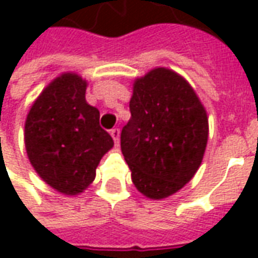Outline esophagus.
Returning a JSON list of instances; mask_svg holds the SVG:
<instances>
[{
    "label": "esophagus",
    "mask_w": 258,
    "mask_h": 258,
    "mask_svg": "<svg viewBox=\"0 0 258 258\" xmlns=\"http://www.w3.org/2000/svg\"><path fill=\"white\" fill-rule=\"evenodd\" d=\"M110 135H112V138H113V141H114V144H116V145H118V142H120V130L113 128L112 131H110Z\"/></svg>",
    "instance_id": "1"
}]
</instances>
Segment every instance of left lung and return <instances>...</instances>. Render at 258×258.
Here are the masks:
<instances>
[{
	"label": "left lung",
	"mask_w": 258,
	"mask_h": 258,
	"mask_svg": "<svg viewBox=\"0 0 258 258\" xmlns=\"http://www.w3.org/2000/svg\"><path fill=\"white\" fill-rule=\"evenodd\" d=\"M120 145L141 194L163 199L181 189L205 155L209 120L186 80L159 68L135 81Z\"/></svg>",
	"instance_id": "obj_1"
}]
</instances>
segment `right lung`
Listing matches in <instances>:
<instances>
[{
    "mask_svg": "<svg viewBox=\"0 0 258 258\" xmlns=\"http://www.w3.org/2000/svg\"><path fill=\"white\" fill-rule=\"evenodd\" d=\"M87 81L64 73L42 91L25 124L31 166L49 186L64 195L83 192L95 178L113 140L99 125V110L85 101Z\"/></svg>",
    "mask_w": 258,
    "mask_h": 258,
    "instance_id": "obj_1",
    "label": "right lung"
}]
</instances>
